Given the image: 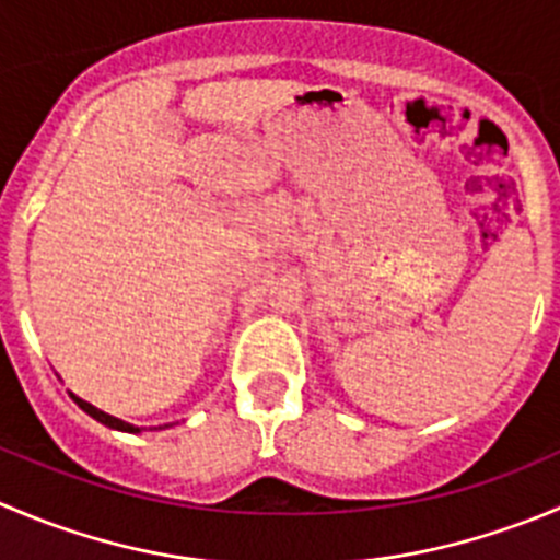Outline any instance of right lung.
Instances as JSON below:
<instances>
[{
  "mask_svg": "<svg viewBox=\"0 0 560 560\" xmlns=\"http://www.w3.org/2000/svg\"><path fill=\"white\" fill-rule=\"evenodd\" d=\"M73 401H75V405L81 407V410L86 412V416H92V418H95V421H101V424L112 427V430H122V432H142V430H139V427H133V424H125V421H119V418H114V416H108V412L97 410V407H92L90 401L79 399V396H73ZM166 427H170V424H166Z\"/></svg>",
  "mask_w": 560,
  "mask_h": 560,
  "instance_id": "1",
  "label": "right lung"
}]
</instances>
